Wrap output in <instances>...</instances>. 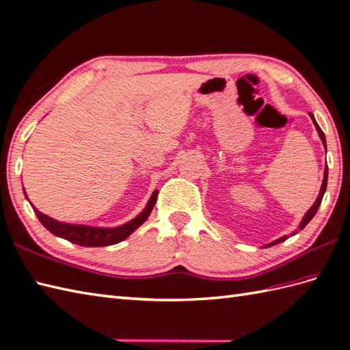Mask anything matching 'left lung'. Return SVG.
<instances>
[{"label":"left lung","instance_id":"1","mask_svg":"<svg viewBox=\"0 0 350 350\" xmlns=\"http://www.w3.org/2000/svg\"><path fill=\"white\" fill-rule=\"evenodd\" d=\"M310 118H312V120H313V124H314V127H317V131H318V133H319V138H321L322 144H323V146H325V148H327L325 135H323V132L321 131V127L318 126L317 120H314L313 114H310ZM327 181H328V167H325V170H323V181H322V185H321V191H319V194H318V199L314 200V203L312 204V208H310L308 212H306V215L303 217L301 223H300V230H301V228H304L306 226H308L309 221H310V219L314 217V214H317V211H318L319 204H321V202H322V198H323V193H325V190H327ZM286 239H288L286 236L280 237V239H278V241H275V242L267 243V245H266V248H269V246H273V245H276V243H279V242H284V241H286Z\"/></svg>","mask_w":350,"mask_h":350}]
</instances>
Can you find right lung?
Returning a JSON list of instances; mask_svg holds the SVG:
<instances>
[{
  "label": "right lung",
  "mask_w": 350,
  "mask_h": 350,
  "mask_svg": "<svg viewBox=\"0 0 350 350\" xmlns=\"http://www.w3.org/2000/svg\"><path fill=\"white\" fill-rule=\"evenodd\" d=\"M157 193L159 191L156 190L151 194L146 209H144L138 217L131 219L129 223L113 228L61 223V221H56L53 218H50L49 215L42 214L37 208H33V211H36L40 223L44 226L50 233H53L57 237H64V239L81 246H108L124 241L126 237H129L142 223H146V219L150 217L152 208H154Z\"/></svg>",
  "instance_id": "obj_1"
}]
</instances>
